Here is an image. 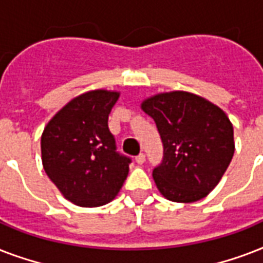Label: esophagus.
Instances as JSON below:
<instances>
[{
	"label": "esophagus",
	"instance_id": "esophagus-1",
	"mask_svg": "<svg viewBox=\"0 0 263 263\" xmlns=\"http://www.w3.org/2000/svg\"><path fill=\"white\" fill-rule=\"evenodd\" d=\"M135 161H136V162H138V164H139V165L144 164V161H146V156H144L143 153H140L139 156H136Z\"/></svg>",
	"mask_w": 263,
	"mask_h": 263
}]
</instances>
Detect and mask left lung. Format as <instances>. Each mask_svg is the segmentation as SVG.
Listing matches in <instances>:
<instances>
[{
  "instance_id": "left-lung-1",
  "label": "left lung",
  "mask_w": 263,
  "mask_h": 263,
  "mask_svg": "<svg viewBox=\"0 0 263 263\" xmlns=\"http://www.w3.org/2000/svg\"><path fill=\"white\" fill-rule=\"evenodd\" d=\"M142 109L154 119L164 157L153 177L172 202H196L220 183L235 153L233 127L224 110L187 91L144 99Z\"/></svg>"
}]
</instances>
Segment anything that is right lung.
<instances>
[{
    "mask_svg": "<svg viewBox=\"0 0 263 263\" xmlns=\"http://www.w3.org/2000/svg\"><path fill=\"white\" fill-rule=\"evenodd\" d=\"M120 92L94 90L76 97L47 123L41 138L43 169L73 204L109 203L127 179L131 158L116 150L107 119Z\"/></svg>",
    "mask_w": 263,
    "mask_h": 263,
    "instance_id": "right-lung-1",
    "label": "right lung"
}]
</instances>
